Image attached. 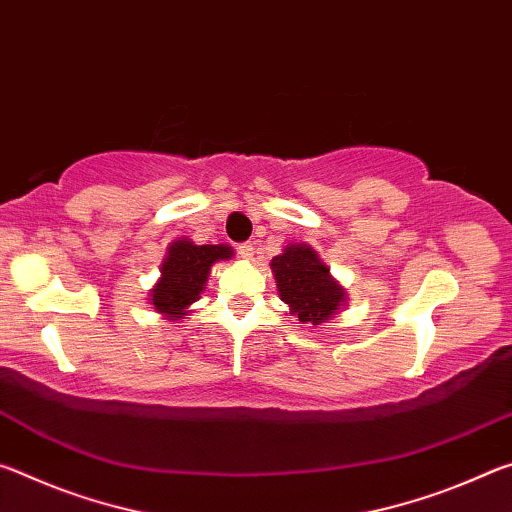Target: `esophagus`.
Returning a JSON list of instances; mask_svg holds the SVG:
<instances>
[{
  "label": "esophagus",
  "mask_w": 512,
  "mask_h": 512,
  "mask_svg": "<svg viewBox=\"0 0 512 512\" xmlns=\"http://www.w3.org/2000/svg\"><path fill=\"white\" fill-rule=\"evenodd\" d=\"M237 253H239L241 257H244V259H253V255H255V246L250 244V241H244V244H239Z\"/></svg>",
  "instance_id": "obj_1"
}]
</instances>
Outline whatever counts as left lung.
<instances>
[{
	"instance_id": "8db88e82",
	"label": "left lung",
	"mask_w": 512,
	"mask_h": 512,
	"mask_svg": "<svg viewBox=\"0 0 512 512\" xmlns=\"http://www.w3.org/2000/svg\"><path fill=\"white\" fill-rule=\"evenodd\" d=\"M271 268L280 298L302 323H325L343 302V289L329 277V268L320 264L309 246H289L282 255L273 257Z\"/></svg>"
}]
</instances>
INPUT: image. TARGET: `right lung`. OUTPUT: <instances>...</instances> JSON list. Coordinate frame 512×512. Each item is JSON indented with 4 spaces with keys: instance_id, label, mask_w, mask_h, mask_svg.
<instances>
[{
    "instance_id": "right-lung-1",
    "label": "right lung",
    "mask_w": 512,
    "mask_h": 512,
    "mask_svg": "<svg viewBox=\"0 0 512 512\" xmlns=\"http://www.w3.org/2000/svg\"><path fill=\"white\" fill-rule=\"evenodd\" d=\"M228 257H232L228 246H194L187 239L173 241L162 264L160 282L151 291L153 307L169 318L185 316V309L201 298L210 266Z\"/></svg>"
}]
</instances>
